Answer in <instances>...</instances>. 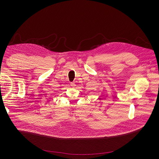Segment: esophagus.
Returning <instances> with one entry per match:
<instances>
[{"instance_id": "34e87169", "label": "esophagus", "mask_w": 159, "mask_h": 159, "mask_svg": "<svg viewBox=\"0 0 159 159\" xmlns=\"http://www.w3.org/2000/svg\"><path fill=\"white\" fill-rule=\"evenodd\" d=\"M70 85H71V86L72 88H74V87L75 86V82H71V83H70Z\"/></svg>"}]
</instances>
